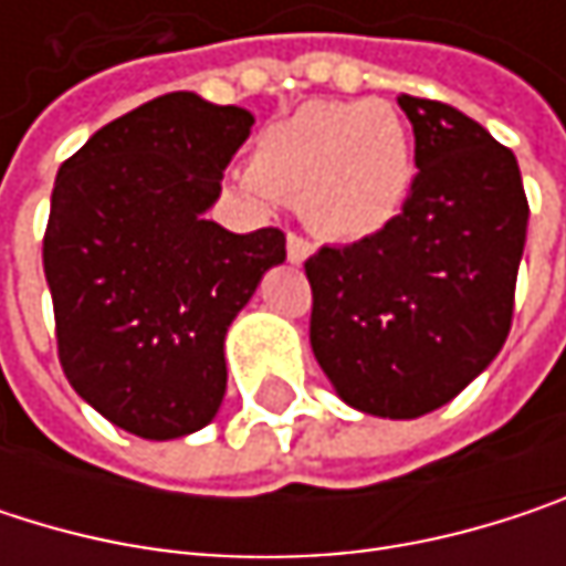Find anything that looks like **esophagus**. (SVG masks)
Wrapping results in <instances>:
<instances>
[{
  "mask_svg": "<svg viewBox=\"0 0 566 566\" xmlns=\"http://www.w3.org/2000/svg\"><path fill=\"white\" fill-rule=\"evenodd\" d=\"M311 252H314V245H311L304 235H297V232H287V262L301 265L304 259H311Z\"/></svg>",
  "mask_w": 566,
  "mask_h": 566,
  "instance_id": "34e87169",
  "label": "esophagus"
}]
</instances>
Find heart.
<instances>
[{"instance_id": "1", "label": "heart", "mask_w": 566, "mask_h": 566, "mask_svg": "<svg viewBox=\"0 0 566 566\" xmlns=\"http://www.w3.org/2000/svg\"><path fill=\"white\" fill-rule=\"evenodd\" d=\"M412 176V137L390 104L311 101L259 134L235 186L259 206L297 196L311 229L360 242L399 219Z\"/></svg>"}]
</instances>
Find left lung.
<instances>
[{"mask_svg": "<svg viewBox=\"0 0 566 566\" xmlns=\"http://www.w3.org/2000/svg\"><path fill=\"white\" fill-rule=\"evenodd\" d=\"M416 137L394 226L304 262L311 350L337 396L416 419L459 396L502 350L527 235L517 160L482 124L429 97H396Z\"/></svg>", "mask_w": 566, "mask_h": 566, "instance_id": "left-lung-1", "label": "left lung"}]
</instances>
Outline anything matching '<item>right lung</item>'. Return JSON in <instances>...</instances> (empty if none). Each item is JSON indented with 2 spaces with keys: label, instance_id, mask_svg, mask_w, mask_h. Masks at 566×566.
Masks as SVG:
<instances>
[{
  "label": "right lung",
  "instance_id": "right-lung-1",
  "mask_svg": "<svg viewBox=\"0 0 566 566\" xmlns=\"http://www.w3.org/2000/svg\"><path fill=\"white\" fill-rule=\"evenodd\" d=\"M255 117L192 91L140 104L61 164L42 262L57 360L104 419L179 439L226 396V331L284 262L282 229L206 219Z\"/></svg>",
  "mask_w": 566,
  "mask_h": 566
}]
</instances>
